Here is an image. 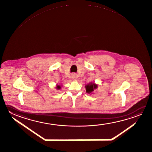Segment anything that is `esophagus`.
<instances>
[{
  "label": "esophagus",
  "mask_w": 152,
  "mask_h": 152,
  "mask_svg": "<svg viewBox=\"0 0 152 152\" xmlns=\"http://www.w3.org/2000/svg\"><path fill=\"white\" fill-rule=\"evenodd\" d=\"M72 77H73V78H74L75 79H76L77 78V75H75V74H74V75H72Z\"/></svg>",
  "instance_id": "1"
}]
</instances>
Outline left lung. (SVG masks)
I'll return each mask as SVG.
<instances>
[{
	"label": "left lung",
	"mask_w": 152,
	"mask_h": 152,
	"mask_svg": "<svg viewBox=\"0 0 152 152\" xmlns=\"http://www.w3.org/2000/svg\"><path fill=\"white\" fill-rule=\"evenodd\" d=\"M98 87V85H97L95 83H90L86 85L85 86L86 88V93L91 94L93 93V92L94 91V89H96Z\"/></svg>",
	"instance_id": "left-lung-1"
}]
</instances>
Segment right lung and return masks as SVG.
I'll return each mask as SVG.
<instances>
[{
	"instance_id": "obj_1",
	"label": "right lung",
	"mask_w": 152,
	"mask_h": 152,
	"mask_svg": "<svg viewBox=\"0 0 152 152\" xmlns=\"http://www.w3.org/2000/svg\"><path fill=\"white\" fill-rule=\"evenodd\" d=\"M61 85H56V89H57V90H59V89H61Z\"/></svg>"
}]
</instances>
